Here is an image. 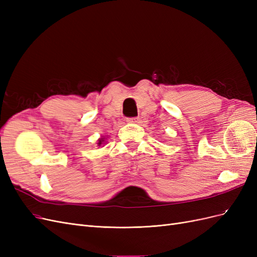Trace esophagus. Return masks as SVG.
Segmentation results:
<instances>
[{"label":"esophagus","instance_id":"esophagus-1","mask_svg":"<svg viewBox=\"0 0 257 257\" xmlns=\"http://www.w3.org/2000/svg\"><path fill=\"white\" fill-rule=\"evenodd\" d=\"M126 122H128V123H138L139 118H127Z\"/></svg>","mask_w":257,"mask_h":257}]
</instances>
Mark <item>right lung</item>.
<instances>
[{
	"instance_id": "1",
	"label": "right lung",
	"mask_w": 257,
	"mask_h": 257,
	"mask_svg": "<svg viewBox=\"0 0 257 257\" xmlns=\"http://www.w3.org/2000/svg\"><path fill=\"white\" fill-rule=\"evenodd\" d=\"M106 141H107V137L106 136H100L99 138H98V141H97V147H102V146H104V144L106 143Z\"/></svg>"
}]
</instances>
